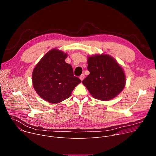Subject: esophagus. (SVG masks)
I'll return each mask as SVG.
<instances>
[{
	"label": "esophagus",
	"instance_id": "34e87169",
	"mask_svg": "<svg viewBox=\"0 0 156 156\" xmlns=\"http://www.w3.org/2000/svg\"><path fill=\"white\" fill-rule=\"evenodd\" d=\"M84 77H85V76H84V74H82L81 75H80V79L81 80V81H83V80H84Z\"/></svg>",
	"mask_w": 156,
	"mask_h": 156
}]
</instances>
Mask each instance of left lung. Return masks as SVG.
<instances>
[{
	"label": "left lung",
	"mask_w": 156,
	"mask_h": 156,
	"mask_svg": "<svg viewBox=\"0 0 156 156\" xmlns=\"http://www.w3.org/2000/svg\"><path fill=\"white\" fill-rule=\"evenodd\" d=\"M87 64L90 73L82 83L93 98L108 101L122 92L125 86V75L113 57L97 54L87 58Z\"/></svg>",
	"instance_id": "obj_1"
}]
</instances>
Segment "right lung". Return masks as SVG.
<instances>
[{
    "label": "right lung",
    "mask_w": 156,
    "mask_h": 156,
    "mask_svg": "<svg viewBox=\"0 0 156 156\" xmlns=\"http://www.w3.org/2000/svg\"><path fill=\"white\" fill-rule=\"evenodd\" d=\"M67 54L57 49L46 53L36 65L32 74L36 93L45 101L59 103L70 98L81 81L74 76L72 66L65 61Z\"/></svg>",
    "instance_id": "right-lung-1"
}]
</instances>
